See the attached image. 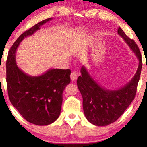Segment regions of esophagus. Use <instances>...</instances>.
I'll use <instances>...</instances> for the list:
<instances>
[{"label": "esophagus", "mask_w": 147, "mask_h": 147, "mask_svg": "<svg viewBox=\"0 0 147 147\" xmlns=\"http://www.w3.org/2000/svg\"><path fill=\"white\" fill-rule=\"evenodd\" d=\"M77 77H78V73H76L75 71H73L72 72L71 74V79L72 81H75Z\"/></svg>", "instance_id": "34e87169"}]
</instances>
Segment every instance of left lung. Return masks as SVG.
<instances>
[{
  "label": "left lung",
  "mask_w": 147,
  "mask_h": 147,
  "mask_svg": "<svg viewBox=\"0 0 147 147\" xmlns=\"http://www.w3.org/2000/svg\"><path fill=\"white\" fill-rule=\"evenodd\" d=\"M118 34L123 38L139 59V66L132 79L123 88L109 90L94 80L85 67L81 68V76L77 86L83 98V109L88 121L98 126H107L120 117L135 98L142 69V59L138 46L126 36L120 27Z\"/></svg>",
  "instance_id": "left-lung-1"
}]
</instances>
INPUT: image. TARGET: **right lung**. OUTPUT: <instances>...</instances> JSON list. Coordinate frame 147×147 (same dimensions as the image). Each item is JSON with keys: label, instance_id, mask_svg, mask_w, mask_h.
Wrapping results in <instances>:
<instances>
[{"label": "right lung", "instance_id": "1", "mask_svg": "<svg viewBox=\"0 0 147 147\" xmlns=\"http://www.w3.org/2000/svg\"><path fill=\"white\" fill-rule=\"evenodd\" d=\"M51 19L43 20L22 34L9 49L6 61L9 100L27 121L39 126L50 124L58 118L63 92L71 82V70L49 69L41 76H29L17 67L16 52L24 38L34 34Z\"/></svg>", "mask_w": 147, "mask_h": 147}]
</instances>
